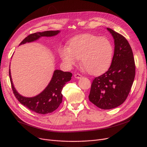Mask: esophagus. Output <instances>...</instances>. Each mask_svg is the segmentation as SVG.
<instances>
[{
  "mask_svg": "<svg viewBox=\"0 0 147 147\" xmlns=\"http://www.w3.org/2000/svg\"><path fill=\"white\" fill-rule=\"evenodd\" d=\"M74 76L76 79H81L82 77V76L80 74H75L74 75Z\"/></svg>",
  "mask_w": 147,
  "mask_h": 147,
  "instance_id": "34e87169",
  "label": "esophagus"
}]
</instances>
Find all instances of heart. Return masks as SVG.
Returning <instances> with one entry per match:
<instances>
[{
	"mask_svg": "<svg viewBox=\"0 0 147 147\" xmlns=\"http://www.w3.org/2000/svg\"><path fill=\"white\" fill-rule=\"evenodd\" d=\"M59 54L67 66H72L81 59L82 66L89 74L98 75L110 66L113 47L105 38L85 34L72 39L69 47H60Z\"/></svg>",
	"mask_w": 147,
	"mask_h": 147,
	"instance_id": "heart-1",
	"label": "heart"
}]
</instances>
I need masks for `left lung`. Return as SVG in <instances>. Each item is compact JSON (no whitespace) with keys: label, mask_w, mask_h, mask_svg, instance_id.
<instances>
[{"label":"left lung","mask_w":147,"mask_h":147,"mask_svg":"<svg viewBox=\"0 0 147 147\" xmlns=\"http://www.w3.org/2000/svg\"><path fill=\"white\" fill-rule=\"evenodd\" d=\"M114 39V54L108 71L96 77L91 86L90 101L102 109L120 106L127 99L135 76L134 54L128 41L109 28Z\"/></svg>","instance_id":"obj_1"}]
</instances>
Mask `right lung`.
<instances>
[{
    "label": "right lung",
    "mask_w": 147,
    "mask_h": 147,
    "mask_svg": "<svg viewBox=\"0 0 147 147\" xmlns=\"http://www.w3.org/2000/svg\"><path fill=\"white\" fill-rule=\"evenodd\" d=\"M59 32V30H50L32 33L24 38L19 45L36 40L42 36L50 37L55 36ZM9 74L13 93L17 99L28 109L40 114L51 113L58 108L62 102V89L65 84L71 80L72 76V73L69 72L55 70L50 83L44 91L34 97H26L20 94L13 86L10 69Z\"/></svg>",
    "instance_id": "obj_1"
}]
</instances>
